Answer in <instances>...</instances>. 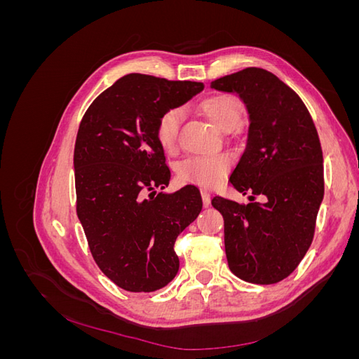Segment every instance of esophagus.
Segmentation results:
<instances>
[{
	"label": "esophagus",
	"mask_w": 359,
	"mask_h": 359,
	"mask_svg": "<svg viewBox=\"0 0 359 359\" xmlns=\"http://www.w3.org/2000/svg\"><path fill=\"white\" fill-rule=\"evenodd\" d=\"M201 196H202V202H203V206L205 208H208L210 203H211V194L208 190H201Z\"/></svg>",
	"instance_id": "1"
}]
</instances>
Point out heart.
I'll return each mask as SVG.
<instances>
[{
	"instance_id": "1",
	"label": "heart",
	"mask_w": 359,
	"mask_h": 359,
	"mask_svg": "<svg viewBox=\"0 0 359 359\" xmlns=\"http://www.w3.org/2000/svg\"><path fill=\"white\" fill-rule=\"evenodd\" d=\"M203 115L219 130H229L241 119L243 107L233 95L215 94L203 100L201 104ZM182 111L180 107H170L163 114L157 123V140L165 149H172L177 144ZM232 165L231 157L226 153L191 156L180 163L178 178L186 184H196L202 187H214L226 178Z\"/></svg>"
}]
</instances>
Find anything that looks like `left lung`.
<instances>
[{"label": "left lung", "mask_w": 359, "mask_h": 359, "mask_svg": "<svg viewBox=\"0 0 359 359\" xmlns=\"http://www.w3.org/2000/svg\"><path fill=\"white\" fill-rule=\"evenodd\" d=\"M211 88L240 97L250 121L245 149L229 181L252 202L211 201L224 219L227 264L248 283H278L313 241L323 199L318 130L299 95L264 69L223 76ZM256 196L263 201L255 203Z\"/></svg>", "instance_id": "1"}]
</instances>
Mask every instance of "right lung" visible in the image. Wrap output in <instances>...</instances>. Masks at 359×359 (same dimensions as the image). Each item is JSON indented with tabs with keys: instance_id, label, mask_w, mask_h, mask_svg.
<instances>
[{
	"instance_id": "obj_1",
	"label": "right lung",
	"mask_w": 359,
	"mask_h": 359,
	"mask_svg": "<svg viewBox=\"0 0 359 359\" xmlns=\"http://www.w3.org/2000/svg\"><path fill=\"white\" fill-rule=\"evenodd\" d=\"M202 82L130 73L86 109L74 144L76 211L95 264L116 286L154 292L177 276V236L202 210L198 187L157 194L170 170L157 123Z\"/></svg>"
}]
</instances>
